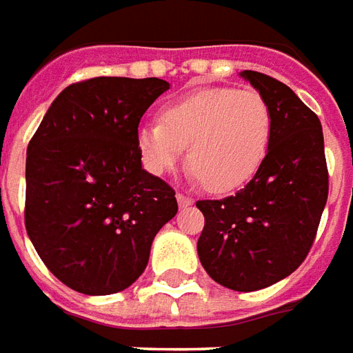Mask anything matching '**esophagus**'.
<instances>
[{"mask_svg": "<svg viewBox=\"0 0 353 353\" xmlns=\"http://www.w3.org/2000/svg\"><path fill=\"white\" fill-rule=\"evenodd\" d=\"M176 201H179V207H182V209H184V207H190V205H194V199L188 196H184V194H181V192L176 194Z\"/></svg>", "mask_w": 353, "mask_h": 353, "instance_id": "esophagus-1", "label": "esophagus"}]
</instances>
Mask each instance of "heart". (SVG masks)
<instances>
[{
    "label": "heart",
    "instance_id": "heart-1",
    "mask_svg": "<svg viewBox=\"0 0 353 353\" xmlns=\"http://www.w3.org/2000/svg\"><path fill=\"white\" fill-rule=\"evenodd\" d=\"M274 114L261 92L203 87L161 110V123L137 129L146 169L165 174L181 161L184 146L192 179L216 192L243 186L268 156Z\"/></svg>",
    "mask_w": 353,
    "mask_h": 353
}]
</instances>
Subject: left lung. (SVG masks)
Here are the masks:
<instances>
[{"instance_id":"8db88e82","label":"left lung","mask_w":353,"mask_h":353,"mask_svg":"<svg viewBox=\"0 0 353 353\" xmlns=\"http://www.w3.org/2000/svg\"><path fill=\"white\" fill-rule=\"evenodd\" d=\"M268 101V156L236 196L197 201L205 226L197 254L205 272L232 291H259L291 276L314 243L329 194L323 129L292 89L243 70Z\"/></svg>"}]
</instances>
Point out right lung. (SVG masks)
Returning <instances> with one entry per match:
<instances>
[{"instance_id":"obj_1","label":"right lung","mask_w":353,"mask_h":353,"mask_svg":"<svg viewBox=\"0 0 353 353\" xmlns=\"http://www.w3.org/2000/svg\"><path fill=\"white\" fill-rule=\"evenodd\" d=\"M171 85L92 77L52 101L26 152V232L54 277L112 294L146 268L152 241L179 211L174 190L142 167L141 117Z\"/></svg>"}]
</instances>
